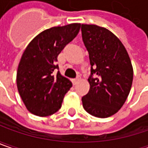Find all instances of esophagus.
<instances>
[{
  "mask_svg": "<svg viewBox=\"0 0 148 148\" xmlns=\"http://www.w3.org/2000/svg\"><path fill=\"white\" fill-rule=\"evenodd\" d=\"M79 79H80V78H79V77H77V78L74 79L72 80L73 81V84H76L79 81Z\"/></svg>",
  "mask_w": 148,
  "mask_h": 148,
  "instance_id": "34e87169",
  "label": "esophagus"
}]
</instances>
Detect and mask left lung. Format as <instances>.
I'll return each instance as SVG.
<instances>
[{
  "mask_svg": "<svg viewBox=\"0 0 148 148\" xmlns=\"http://www.w3.org/2000/svg\"><path fill=\"white\" fill-rule=\"evenodd\" d=\"M81 31L91 64L90 88L82 98L83 107L93 116L108 118L119 111L129 94L132 63L123 43L110 30L82 24Z\"/></svg>",
  "mask_w": 148,
  "mask_h": 148,
  "instance_id": "8db88e82",
  "label": "left lung"
}]
</instances>
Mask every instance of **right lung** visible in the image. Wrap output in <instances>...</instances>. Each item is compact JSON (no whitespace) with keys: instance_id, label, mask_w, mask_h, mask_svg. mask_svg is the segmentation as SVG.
Returning <instances> with one entry per match:
<instances>
[{"instance_id":"add662e5","label":"right lung","mask_w":148,"mask_h":148,"mask_svg":"<svg viewBox=\"0 0 148 148\" xmlns=\"http://www.w3.org/2000/svg\"><path fill=\"white\" fill-rule=\"evenodd\" d=\"M81 24L45 29L36 36L23 53L18 65L16 84L23 103L36 116L56 112L72 83L62 76L56 64L58 55L78 35Z\"/></svg>"}]
</instances>
